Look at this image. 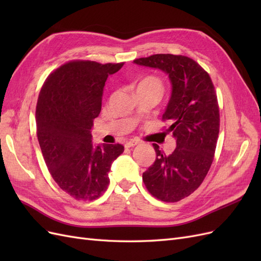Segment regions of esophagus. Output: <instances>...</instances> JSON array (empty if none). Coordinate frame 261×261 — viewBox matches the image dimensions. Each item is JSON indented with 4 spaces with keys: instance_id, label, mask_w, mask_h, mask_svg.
<instances>
[{
    "instance_id": "34e87169",
    "label": "esophagus",
    "mask_w": 261,
    "mask_h": 261,
    "mask_svg": "<svg viewBox=\"0 0 261 261\" xmlns=\"http://www.w3.org/2000/svg\"><path fill=\"white\" fill-rule=\"evenodd\" d=\"M139 144L138 140H135V139H132L129 141H126L125 143V147L126 148H130V147H134V146H137Z\"/></svg>"
}]
</instances>
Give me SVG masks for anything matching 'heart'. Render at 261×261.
Here are the masks:
<instances>
[{"label": "heart", "mask_w": 261, "mask_h": 261, "mask_svg": "<svg viewBox=\"0 0 261 261\" xmlns=\"http://www.w3.org/2000/svg\"><path fill=\"white\" fill-rule=\"evenodd\" d=\"M138 88H150V89H156L160 90L162 88L161 82L158 77L155 76H146L143 78L138 84H137V89Z\"/></svg>", "instance_id": "obj_1"}]
</instances>
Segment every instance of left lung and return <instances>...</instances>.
<instances>
[{
  "instance_id": "1",
  "label": "left lung",
  "mask_w": 261,
  "mask_h": 261,
  "mask_svg": "<svg viewBox=\"0 0 261 261\" xmlns=\"http://www.w3.org/2000/svg\"><path fill=\"white\" fill-rule=\"evenodd\" d=\"M134 63L162 70L171 82V97L162 118L171 123L167 133L175 138L176 148L164 155L153 144L155 161L143 180L158 199L176 202L200 186L213 161L220 127L215 86L198 63L183 55L154 54Z\"/></svg>"
}]
</instances>
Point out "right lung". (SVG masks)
<instances>
[{"label":"right lung","instance_id":"add662e5","mask_svg":"<svg viewBox=\"0 0 261 261\" xmlns=\"http://www.w3.org/2000/svg\"><path fill=\"white\" fill-rule=\"evenodd\" d=\"M123 64L68 62L49 75L39 93V145L53 179L75 199L93 200L103 194L111 165L124 151L120 144L94 146L90 132L107 78Z\"/></svg>","mask_w":261,"mask_h":261}]
</instances>
